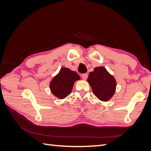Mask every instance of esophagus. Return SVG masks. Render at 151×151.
I'll use <instances>...</instances> for the list:
<instances>
[{
	"mask_svg": "<svg viewBox=\"0 0 151 151\" xmlns=\"http://www.w3.org/2000/svg\"><path fill=\"white\" fill-rule=\"evenodd\" d=\"M82 77H83V79L86 80L87 79H88V74H87V73H85V74H83V75H82Z\"/></svg>",
	"mask_w": 151,
	"mask_h": 151,
	"instance_id": "obj_1",
	"label": "esophagus"
}]
</instances>
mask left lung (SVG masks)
Segmentation results:
<instances>
[{
    "instance_id": "1",
    "label": "left lung",
    "mask_w": 151,
    "mask_h": 151,
    "mask_svg": "<svg viewBox=\"0 0 151 151\" xmlns=\"http://www.w3.org/2000/svg\"><path fill=\"white\" fill-rule=\"evenodd\" d=\"M88 82L93 94L100 101H109L116 92V81L115 77L103 66L95 67L94 70L89 73Z\"/></svg>"
}]
</instances>
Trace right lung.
Segmentation results:
<instances>
[{
  "label": "right lung",
  "instance_id": "obj_1",
  "mask_svg": "<svg viewBox=\"0 0 151 151\" xmlns=\"http://www.w3.org/2000/svg\"><path fill=\"white\" fill-rule=\"evenodd\" d=\"M80 79L81 77L76 72L63 67L50 81V91L57 98L64 99L72 92L75 82Z\"/></svg>",
  "mask_w": 151,
  "mask_h": 151
}]
</instances>
